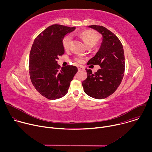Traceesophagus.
<instances>
[{
    "instance_id": "34e87169",
    "label": "esophagus",
    "mask_w": 152,
    "mask_h": 152,
    "mask_svg": "<svg viewBox=\"0 0 152 152\" xmlns=\"http://www.w3.org/2000/svg\"><path fill=\"white\" fill-rule=\"evenodd\" d=\"M77 69H78V70H79V71L82 70L83 69V67H82L81 66H77Z\"/></svg>"
}]
</instances>
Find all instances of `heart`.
Segmentation results:
<instances>
[{"label":"heart","instance_id":"b5f03b06","mask_svg":"<svg viewBox=\"0 0 152 152\" xmlns=\"http://www.w3.org/2000/svg\"><path fill=\"white\" fill-rule=\"evenodd\" d=\"M79 35L83 39L85 44L87 46H93L98 42L100 37L99 34L91 30H85L79 33ZM72 40V36L70 34H67L62 39V45L64 49H68L70 46ZM83 58L82 55H78L75 57V60L78 62H82Z\"/></svg>","mask_w":152,"mask_h":152}]
</instances>
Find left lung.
<instances>
[{
	"label": "left lung",
	"instance_id": "8db88e82",
	"mask_svg": "<svg viewBox=\"0 0 152 152\" xmlns=\"http://www.w3.org/2000/svg\"><path fill=\"white\" fill-rule=\"evenodd\" d=\"M90 28L102 35L103 41L96 55L88 65H99L100 69L93 73L86 69L87 77L82 82L84 92L97 99H105L113 94L120 85L125 69L123 45L118 38L102 26L91 25Z\"/></svg>",
	"mask_w": 152,
	"mask_h": 152
}]
</instances>
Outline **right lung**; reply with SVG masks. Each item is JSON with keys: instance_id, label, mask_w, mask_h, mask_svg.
I'll return each instance as SVG.
<instances>
[{"instance_id": "1", "label": "right lung", "mask_w": 152, "mask_h": 152, "mask_svg": "<svg viewBox=\"0 0 152 152\" xmlns=\"http://www.w3.org/2000/svg\"><path fill=\"white\" fill-rule=\"evenodd\" d=\"M76 28L53 25L35 39L29 55L31 80L37 91L50 100L61 98L68 93L71 81L77 68L67 65L62 67L57 64L58 56L64 53L62 41Z\"/></svg>"}]
</instances>
